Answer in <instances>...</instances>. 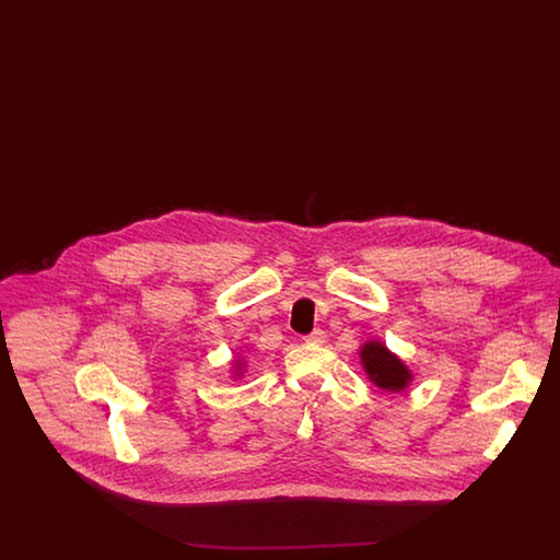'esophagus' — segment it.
I'll return each mask as SVG.
<instances>
[{
	"mask_svg": "<svg viewBox=\"0 0 560 560\" xmlns=\"http://www.w3.org/2000/svg\"><path fill=\"white\" fill-rule=\"evenodd\" d=\"M304 342H306V345H323V342H325V331L315 329L313 334H308V336L304 338Z\"/></svg>",
	"mask_w": 560,
	"mask_h": 560,
	"instance_id": "esophagus-1",
	"label": "esophagus"
}]
</instances>
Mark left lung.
Segmentation results:
<instances>
[{"instance_id": "8db88e82", "label": "left lung", "mask_w": 560, "mask_h": 560, "mask_svg": "<svg viewBox=\"0 0 560 560\" xmlns=\"http://www.w3.org/2000/svg\"><path fill=\"white\" fill-rule=\"evenodd\" d=\"M359 357H361V365L368 373V377L380 390L402 393L413 380L411 370L380 340L365 342L359 350Z\"/></svg>"}]
</instances>
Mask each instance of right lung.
Listing matches in <instances>:
<instances>
[{"label": "right lung", "instance_id": "obj_1", "mask_svg": "<svg viewBox=\"0 0 560 560\" xmlns=\"http://www.w3.org/2000/svg\"><path fill=\"white\" fill-rule=\"evenodd\" d=\"M243 370H245V363H243V359H237V361L233 363V375H235V377H241V375H243Z\"/></svg>", "mask_w": 560, "mask_h": 560}]
</instances>
